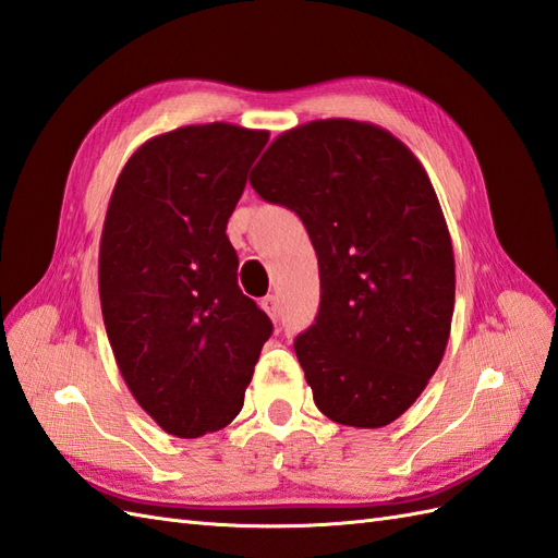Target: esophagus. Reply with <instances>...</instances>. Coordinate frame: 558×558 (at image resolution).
Wrapping results in <instances>:
<instances>
[{
    "label": "esophagus",
    "instance_id": "obj_1",
    "mask_svg": "<svg viewBox=\"0 0 558 558\" xmlns=\"http://www.w3.org/2000/svg\"><path fill=\"white\" fill-rule=\"evenodd\" d=\"M263 310L269 315L271 322L279 319V303H277V295H267L263 298Z\"/></svg>",
    "mask_w": 558,
    "mask_h": 558
}]
</instances>
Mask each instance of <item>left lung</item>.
I'll list each match as a JSON object with an SVG mask.
<instances>
[{"label":"left lung","mask_w":558,"mask_h":558,"mask_svg":"<svg viewBox=\"0 0 558 558\" xmlns=\"http://www.w3.org/2000/svg\"><path fill=\"white\" fill-rule=\"evenodd\" d=\"M301 217L319 260L315 324L295 338L319 412L381 428L416 402L442 362L454 253L424 166L372 122L329 118L269 144L251 172Z\"/></svg>","instance_id":"8db88e82"}]
</instances>
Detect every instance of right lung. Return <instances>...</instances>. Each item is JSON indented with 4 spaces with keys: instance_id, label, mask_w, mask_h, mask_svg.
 <instances>
[{
    "instance_id": "obj_1",
    "label": "right lung",
    "mask_w": 558,
    "mask_h": 558,
    "mask_svg": "<svg viewBox=\"0 0 558 558\" xmlns=\"http://www.w3.org/2000/svg\"><path fill=\"white\" fill-rule=\"evenodd\" d=\"M267 130L186 125L120 170L99 243V298L118 369L177 438L225 428L243 407L271 322L236 283L227 222Z\"/></svg>"
}]
</instances>
